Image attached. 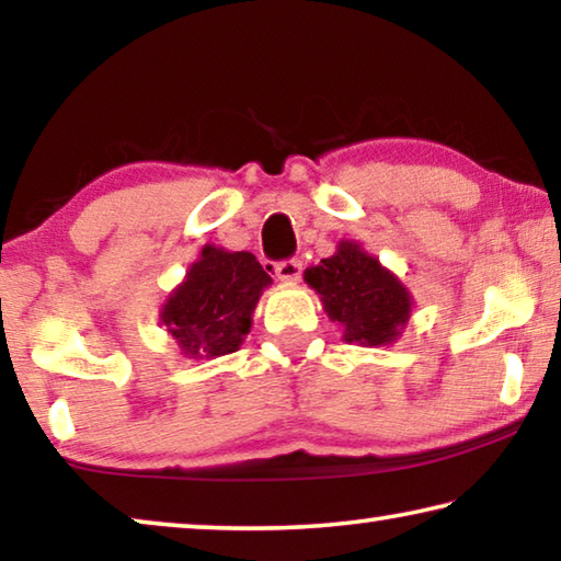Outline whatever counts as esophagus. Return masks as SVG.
<instances>
[{
  "mask_svg": "<svg viewBox=\"0 0 561 561\" xmlns=\"http://www.w3.org/2000/svg\"><path fill=\"white\" fill-rule=\"evenodd\" d=\"M277 277L287 284H297L301 277V262L299 260H282L277 262Z\"/></svg>",
  "mask_w": 561,
  "mask_h": 561,
  "instance_id": "34e87169",
  "label": "esophagus"
}]
</instances>
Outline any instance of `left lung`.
<instances>
[{
	"mask_svg": "<svg viewBox=\"0 0 561 561\" xmlns=\"http://www.w3.org/2000/svg\"><path fill=\"white\" fill-rule=\"evenodd\" d=\"M304 279L319 294L329 319L344 327L348 344H393L411 317V294L358 242L341 240L331 257L304 272Z\"/></svg>",
	"mask_w": 561,
	"mask_h": 561,
	"instance_id": "obj_1",
	"label": "left lung"
}]
</instances>
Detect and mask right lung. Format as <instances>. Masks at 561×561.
Returning <instances> with one entry per match:
<instances>
[{"mask_svg": "<svg viewBox=\"0 0 561 561\" xmlns=\"http://www.w3.org/2000/svg\"><path fill=\"white\" fill-rule=\"evenodd\" d=\"M270 284L254 254L205 244L185 282L170 291L160 321L190 358L232 354L250 334L254 307Z\"/></svg>", "mask_w": 561, "mask_h": 561, "instance_id": "right-lung-1", "label": "right lung"}]
</instances>
